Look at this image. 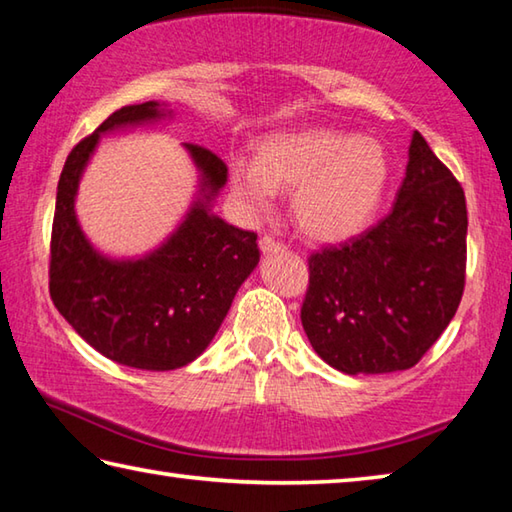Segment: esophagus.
<instances>
[{
  "mask_svg": "<svg viewBox=\"0 0 512 512\" xmlns=\"http://www.w3.org/2000/svg\"><path fill=\"white\" fill-rule=\"evenodd\" d=\"M259 250H262L264 255L282 253V250H284V244H280V241H275L273 237H262V239H259Z\"/></svg>",
  "mask_w": 512,
  "mask_h": 512,
  "instance_id": "esophagus-1",
  "label": "esophagus"
}]
</instances>
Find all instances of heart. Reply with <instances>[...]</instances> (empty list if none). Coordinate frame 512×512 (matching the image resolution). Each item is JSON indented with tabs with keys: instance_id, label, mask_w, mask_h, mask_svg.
Wrapping results in <instances>:
<instances>
[{
	"instance_id": "b5f03b06",
	"label": "heart",
	"mask_w": 512,
	"mask_h": 512,
	"mask_svg": "<svg viewBox=\"0 0 512 512\" xmlns=\"http://www.w3.org/2000/svg\"><path fill=\"white\" fill-rule=\"evenodd\" d=\"M391 158L375 137L332 128L273 133L257 160L232 155L228 185L237 212L255 221L291 189V212L309 239L339 244L361 235L384 203Z\"/></svg>"
}]
</instances>
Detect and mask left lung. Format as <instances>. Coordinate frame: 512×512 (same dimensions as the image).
I'll list each match as a JSON object with an SVG mask.
<instances>
[{
    "instance_id": "left-lung-1",
    "label": "left lung",
    "mask_w": 512,
    "mask_h": 512,
    "mask_svg": "<svg viewBox=\"0 0 512 512\" xmlns=\"http://www.w3.org/2000/svg\"><path fill=\"white\" fill-rule=\"evenodd\" d=\"M465 239L463 189L415 131L391 214L309 257L300 320L311 348L345 375L415 366L461 302Z\"/></svg>"
}]
</instances>
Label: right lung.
Segmentation results:
<instances>
[{"mask_svg":"<svg viewBox=\"0 0 512 512\" xmlns=\"http://www.w3.org/2000/svg\"><path fill=\"white\" fill-rule=\"evenodd\" d=\"M173 119L176 112L160 101L115 110L67 155L56 192L51 300L94 350L137 370H176L201 357L259 264L255 232L214 214L228 167L196 144H183L196 169L192 203L158 246L144 255L115 257L83 232L76 194L101 137Z\"/></svg>","mask_w":512,"mask_h":512,"instance_id":"add662e5","label":"right lung"}]
</instances>
